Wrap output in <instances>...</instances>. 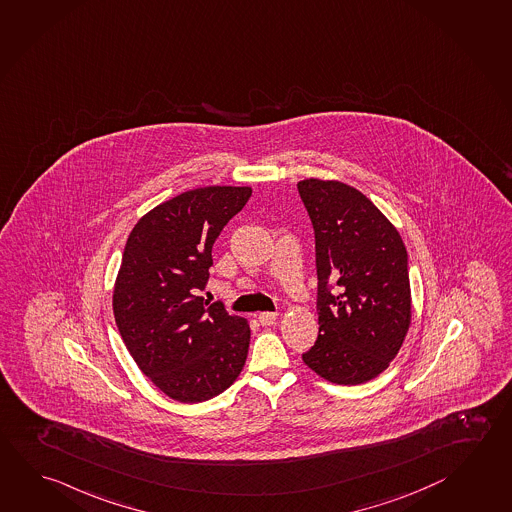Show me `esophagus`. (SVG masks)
<instances>
[{
    "mask_svg": "<svg viewBox=\"0 0 512 512\" xmlns=\"http://www.w3.org/2000/svg\"><path fill=\"white\" fill-rule=\"evenodd\" d=\"M258 321H260L263 326L276 325L278 314H274V312H261L260 316H258Z\"/></svg>",
    "mask_w": 512,
    "mask_h": 512,
    "instance_id": "34e87169",
    "label": "esophagus"
}]
</instances>
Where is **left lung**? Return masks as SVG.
Masks as SVG:
<instances>
[{
  "instance_id": "8db88e82",
  "label": "left lung",
  "mask_w": 512,
  "mask_h": 512,
  "mask_svg": "<svg viewBox=\"0 0 512 512\" xmlns=\"http://www.w3.org/2000/svg\"><path fill=\"white\" fill-rule=\"evenodd\" d=\"M298 191L316 234L319 335L303 354L334 384L372 381L399 354L411 323L408 252L370 198L337 180Z\"/></svg>"
}]
</instances>
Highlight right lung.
Here are the masks:
<instances>
[{
	"label": "right lung",
	"mask_w": 512,
	"mask_h": 512,
	"mask_svg": "<svg viewBox=\"0 0 512 512\" xmlns=\"http://www.w3.org/2000/svg\"><path fill=\"white\" fill-rule=\"evenodd\" d=\"M251 187L191 189L135 223L113 289V316L133 361L168 397L213 399L243 370L245 317L200 296L214 242L251 198Z\"/></svg>",
	"instance_id": "right-lung-1"
}]
</instances>
